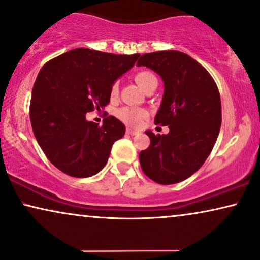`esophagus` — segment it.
I'll use <instances>...</instances> for the list:
<instances>
[{"mask_svg":"<svg viewBox=\"0 0 260 260\" xmlns=\"http://www.w3.org/2000/svg\"><path fill=\"white\" fill-rule=\"evenodd\" d=\"M126 134H127V135H131V136H134V135H138V134H140V131L133 130V129H130V127H127V129H126Z\"/></svg>","mask_w":260,"mask_h":260,"instance_id":"1","label":"esophagus"}]
</instances>
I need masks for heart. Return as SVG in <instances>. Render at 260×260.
I'll list each match as a JSON object with an SVG mask.
<instances>
[{"label": "heart", "instance_id": "obj_1", "mask_svg": "<svg viewBox=\"0 0 260 260\" xmlns=\"http://www.w3.org/2000/svg\"><path fill=\"white\" fill-rule=\"evenodd\" d=\"M135 81L137 82V85L141 87L143 90L147 88L150 83L157 82L156 77L153 73L150 72H140L135 75ZM118 93V83L114 82L111 86V95H117ZM117 116L120 120H123L124 123L127 125L137 126L142 123V120L147 117V111L143 109H137V107H123L117 112Z\"/></svg>", "mask_w": 260, "mask_h": 260}]
</instances>
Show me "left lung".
<instances>
[{
	"instance_id": "left-lung-1",
	"label": "left lung",
	"mask_w": 260,
	"mask_h": 260,
	"mask_svg": "<svg viewBox=\"0 0 260 260\" xmlns=\"http://www.w3.org/2000/svg\"><path fill=\"white\" fill-rule=\"evenodd\" d=\"M137 66L147 67L164 81V95L155 124L170 127L155 135L140 153L146 175L161 185L180 183L202 167L216 142L222 122L216 83L197 60L180 51L144 53Z\"/></svg>"
}]
</instances>
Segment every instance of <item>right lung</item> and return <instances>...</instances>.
I'll return each mask as SVG.
<instances>
[{"mask_svg":"<svg viewBox=\"0 0 260 260\" xmlns=\"http://www.w3.org/2000/svg\"><path fill=\"white\" fill-rule=\"evenodd\" d=\"M140 55H114L79 48L50 60L32 89L29 118L33 134L53 166L75 178H88L105 167L125 125L110 116L103 125L86 113L110 103L111 86L133 68Z\"/></svg>","mask_w":260,"mask_h":260,"instance_id":"add662e5","label":"right lung"}]
</instances>
